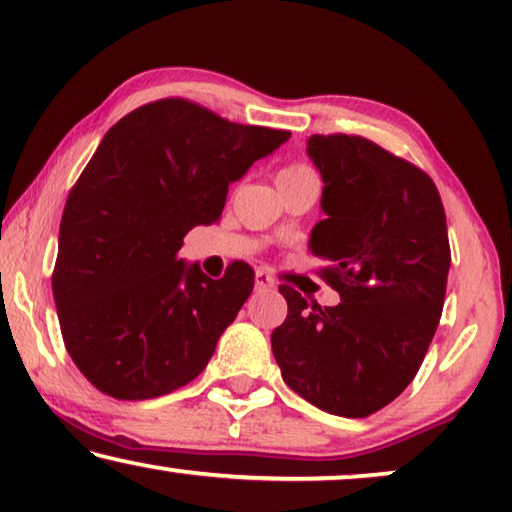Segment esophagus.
Instances as JSON below:
<instances>
[{"label": "esophagus", "instance_id": "1", "mask_svg": "<svg viewBox=\"0 0 512 512\" xmlns=\"http://www.w3.org/2000/svg\"><path fill=\"white\" fill-rule=\"evenodd\" d=\"M256 289H258V291L275 289V277H272L268 270L258 268V270H256Z\"/></svg>", "mask_w": 512, "mask_h": 512}]
</instances>
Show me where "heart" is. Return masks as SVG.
Wrapping results in <instances>:
<instances>
[{
    "label": "heart",
    "mask_w": 512,
    "mask_h": 512,
    "mask_svg": "<svg viewBox=\"0 0 512 512\" xmlns=\"http://www.w3.org/2000/svg\"><path fill=\"white\" fill-rule=\"evenodd\" d=\"M307 174H314V170L307 163H289L279 170V181L284 179H296V177H307Z\"/></svg>",
    "instance_id": "1"
}]
</instances>
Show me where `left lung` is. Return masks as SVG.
<instances>
[{
  "label": "left lung",
  "instance_id": "obj_1",
  "mask_svg": "<svg viewBox=\"0 0 512 512\" xmlns=\"http://www.w3.org/2000/svg\"><path fill=\"white\" fill-rule=\"evenodd\" d=\"M307 156L324 179L326 219L312 228L335 307L289 303L272 354L289 387L319 410L368 417L389 405L422 366L450 272L445 209L429 174L356 135H312Z\"/></svg>",
  "mask_w": 512,
  "mask_h": 512
}]
</instances>
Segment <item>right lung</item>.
Returning a JSON list of instances; mask_svg holds the SVG:
<instances>
[{"mask_svg":"<svg viewBox=\"0 0 512 512\" xmlns=\"http://www.w3.org/2000/svg\"><path fill=\"white\" fill-rule=\"evenodd\" d=\"M289 137L181 97L144 104L104 135L69 191L53 270L62 340L95 389L146 401L205 370L254 270L235 261L209 279L177 254L188 230L219 221L228 184Z\"/></svg>","mask_w":512,"mask_h":512,"instance_id":"add662e5","label":"right lung"}]
</instances>
